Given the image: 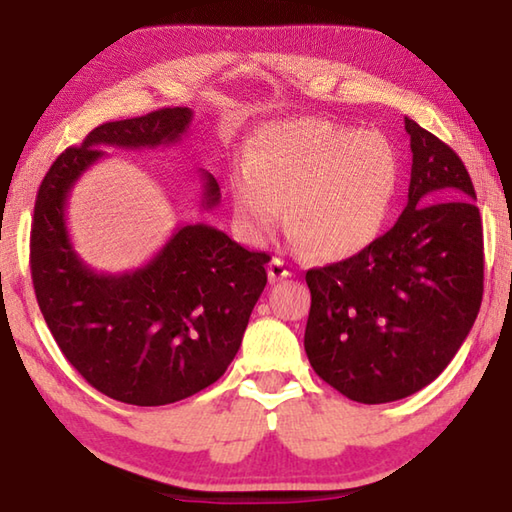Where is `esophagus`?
Wrapping results in <instances>:
<instances>
[{
    "instance_id": "obj_1",
    "label": "esophagus",
    "mask_w": 512,
    "mask_h": 512,
    "mask_svg": "<svg viewBox=\"0 0 512 512\" xmlns=\"http://www.w3.org/2000/svg\"><path fill=\"white\" fill-rule=\"evenodd\" d=\"M291 271L287 268V264L282 262L280 257H273L271 262H268V280L271 282H280L284 277H289Z\"/></svg>"
}]
</instances>
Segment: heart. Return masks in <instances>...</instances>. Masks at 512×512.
<instances>
[{
  "instance_id": "1",
  "label": "heart",
  "mask_w": 512,
  "mask_h": 512,
  "mask_svg": "<svg viewBox=\"0 0 512 512\" xmlns=\"http://www.w3.org/2000/svg\"><path fill=\"white\" fill-rule=\"evenodd\" d=\"M400 180V155L377 128L275 121L250 137L244 167L232 171V228L246 244H264L284 205L293 244L345 259L379 237Z\"/></svg>"
}]
</instances>
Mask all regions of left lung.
<instances>
[{
    "label": "left lung",
    "mask_w": 512,
    "mask_h": 512,
    "mask_svg": "<svg viewBox=\"0 0 512 512\" xmlns=\"http://www.w3.org/2000/svg\"><path fill=\"white\" fill-rule=\"evenodd\" d=\"M409 203L350 259L311 268L305 352L316 375L361 404L431 384L470 334L483 296V225L461 158L404 119Z\"/></svg>",
    "instance_id": "8db88e82"
}]
</instances>
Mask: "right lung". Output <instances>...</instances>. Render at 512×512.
Listing matches in <instances>:
<instances>
[{"label":"right lung","instance_id":"obj_1","mask_svg":"<svg viewBox=\"0 0 512 512\" xmlns=\"http://www.w3.org/2000/svg\"><path fill=\"white\" fill-rule=\"evenodd\" d=\"M194 112L162 108L108 121L63 151L38 189L31 223V277L49 332L90 386L135 406L171 404L214 384L244 339L266 287V253H253L219 228L187 223L144 266L97 273L67 232L69 194L103 146L155 149L183 140ZM201 207L219 205L203 171Z\"/></svg>","mask_w":512,"mask_h":512}]
</instances>
